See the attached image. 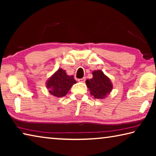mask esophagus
Wrapping results in <instances>:
<instances>
[{
  "label": "esophagus",
  "mask_w": 156,
  "mask_h": 156,
  "mask_svg": "<svg viewBox=\"0 0 156 156\" xmlns=\"http://www.w3.org/2000/svg\"><path fill=\"white\" fill-rule=\"evenodd\" d=\"M85 80H86L85 78H80V79H78V80L79 82H82V83H84V82L85 81Z\"/></svg>",
  "instance_id": "esophagus-1"
}]
</instances>
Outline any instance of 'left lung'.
<instances>
[{"mask_svg":"<svg viewBox=\"0 0 156 156\" xmlns=\"http://www.w3.org/2000/svg\"><path fill=\"white\" fill-rule=\"evenodd\" d=\"M92 73L93 78L86 80L90 94L95 98H104L112 89L109 78L100 70L95 71Z\"/></svg>","mask_w":156,"mask_h":156,"instance_id":"obj_1","label":"left lung"}]
</instances>
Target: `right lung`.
<instances>
[{"instance_id":"1","label":"right lung","mask_w":156,"mask_h":156,"mask_svg":"<svg viewBox=\"0 0 156 156\" xmlns=\"http://www.w3.org/2000/svg\"><path fill=\"white\" fill-rule=\"evenodd\" d=\"M76 81L73 76H67L65 70L59 69L49 78L47 83V87L50 94L56 97L65 96Z\"/></svg>"}]
</instances>
